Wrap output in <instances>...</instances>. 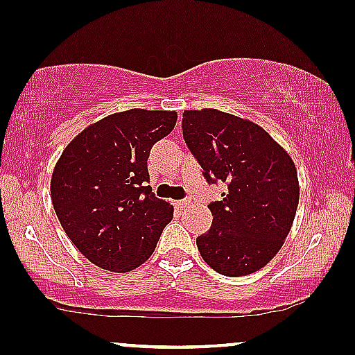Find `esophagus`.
Here are the masks:
<instances>
[{
  "label": "esophagus",
  "mask_w": 355,
  "mask_h": 355,
  "mask_svg": "<svg viewBox=\"0 0 355 355\" xmlns=\"http://www.w3.org/2000/svg\"><path fill=\"white\" fill-rule=\"evenodd\" d=\"M174 205H176V208H186L189 205L188 200H176L174 201Z\"/></svg>",
  "instance_id": "34e87169"
}]
</instances>
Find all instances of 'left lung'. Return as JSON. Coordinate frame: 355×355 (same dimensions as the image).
<instances>
[{
    "mask_svg": "<svg viewBox=\"0 0 355 355\" xmlns=\"http://www.w3.org/2000/svg\"><path fill=\"white\" fill-rule=\"evenodd\" d=\"M182 135L207 181L228 184L208 207L213 225L196 239L201 257L230 277L262 269L295 222L300 182L291 155L257 123L215 108L186 110Z\"/></svg>",
    "mask_w": 355,
    "mask_h": 355,
    "instance_id": "left-lung-1",
    "label": "left lung"
}]
</instances>
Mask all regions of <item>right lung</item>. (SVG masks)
<instances>
[{"mask_svg":"<svg viewBox=\"0 0 355 355\" xmlns=\"http://www.w3.org/2000/svg\"><path fill=\"white\" fill-rule=\"evenodd\" d=\"M176 112L132 108L74 137L51 178L55 215L89 262L128 272L150 257L174 207L152 194L147 159L173 132Z\"/></svg>","mask_w":355,"mask_h":355,"instance_id":"1","label":"right lung"}]
</instances>
